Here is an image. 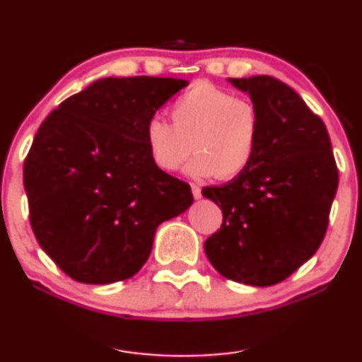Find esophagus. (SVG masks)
Instances as JSON below:
<instances>
[{
	"mask_svg": "<svg viewBox=\"0 0 362 362\" xmlns=\"http://www.w3.org/2000/svg\"><path fill=\"white\" fill-rule=\"evenodd\" d=\"M192 193L195 198H202V188L197 183H192Z\"/></svg>",
	"mask_w": 362,
	"mask_h": 362,
	"instance_id": "34e87169",
	"label": "esophagus"
}]
</instances>
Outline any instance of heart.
<instances>
[{"label":"heart","instance_id":"obj_1","mask_svg":"<svg viewBox=\"0 0 362 362\" xmlns=\"http://www.w3.org/2000/svg\"><path fill=\"white\" fill-rule=\"evenodd\" d=\"M164 118L147 121L144 137L149 156L164 172L188 164L193 177L233 179L244 172L256 154L261 115L246 96L213 85H198L177 96Z\"/></svg>","mask_w":362,"mask_h":362}]
</instances>
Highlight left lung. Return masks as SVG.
I'll use <instances>...</instances> for the list:
<instances>
[{
	"mask_svg": "<svg viewBox=\"0 0 362 362\" xmlns=\"http://www.w3.org/2000/svg\"><path fill=\"white\" fill-rule=\"evenodd\" d=\"M230 81L257 106L261 134L246 170L202 190L223 211L205 252L223 277L269 287L292 276L322 244L338 167L327 126L288 85L267 75Z\"/></svg>",
	"mask_w": 362,
	"mask_h": 362,
	"instance_id": "left-lung-1",
	"label": "left lung"
}]
</instances>
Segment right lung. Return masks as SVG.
Returning <instances> with one entry per match:
<instances>
[{
  "instance_id": "right-lung-1",
  "label": "right lung",
  "mask_w": 362,
  "mask_h": 362,
  "mask_svg": "<svg viewBox=\"0 0 362 362\" xmlns=\"http://www.w3.org/2000/svg\"><path fill=\"white\" fill-rule=\"evenodd\" d=\"M187 80H96L50 113L24 160L34 236L74 281L134 276L162 221L193 203L190 185L160 170L146 124Z\"/></svg>"
}]
</instances>
